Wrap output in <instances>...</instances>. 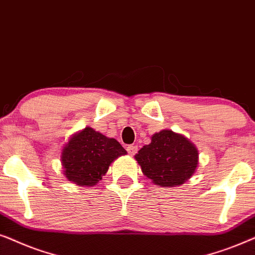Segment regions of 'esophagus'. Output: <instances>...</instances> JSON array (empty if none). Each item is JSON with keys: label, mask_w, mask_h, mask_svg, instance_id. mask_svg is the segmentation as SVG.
Returning a JSON list of instances; mask_svg holds the SVG:
<instances>
[{"label": "esophagus", "mask_w": 255, "mask_h": 255, "mask_svg": "<svg viewBox=\"0 0 255 255\" xmlns=\"http://www.w3.org/2000/svg\"><path fill=\"white\" fill-rule=\"evenodd\" d=\"M127 151H128V154H129V155H135L137 152V145H135V144L128 145Z\"/></svg>", "instance_id": "1"}]
</instances>
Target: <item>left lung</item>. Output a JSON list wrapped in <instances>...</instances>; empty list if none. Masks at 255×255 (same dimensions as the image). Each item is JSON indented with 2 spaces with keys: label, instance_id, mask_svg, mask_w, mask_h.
<instances>
[{
  "label": "left lung",
  "instance_id": "left-lung-1",
  "mask_svg": "<svg viewBox=\"0 0 255 255\" xmlns=\"http://www.w3.org/2000/svg\"><path fill=\"white\" fill-rule=\"evenodd\" d=\"M135 159L154 184L172 188L195 174L198 150L185 136L164 129L152 135L150 143L138 150Z\"/></svg>",
  "mask_w": 255,
  "mask_h": 255
}]
</instances>
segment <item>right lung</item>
<instances>
[{"mask_svg": "<svg viewBox=\"0 0 255 255\" xmlns=\"http://www.w3.org/2000/svg\"><path fill=\"white\" fill-rule=\"evenodd\" d=\"M127 151L115 140L86 127L74 134L62 151L64 175L81 186H93L103 179L111 163Z\"/></svg>", "mask_w": 255, "mask_h": 255, "instance_id": "add662e5", "label": "right lung"}]
</instances>
